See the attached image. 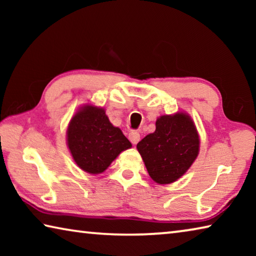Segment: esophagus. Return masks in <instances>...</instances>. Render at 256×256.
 <instances>
[{
  "label": "esophagus",
  "mask_w": 256,
  "mask_h": 256,
  "mask_svg": "<svg viewBox=\"0 0 256 256\" xmlns=\"http://www.w3.org/2000/svg\"><path fill=\"white\" fill-rule=\"evenodd\" d=\"M128 138L133 144H136L140 141V133L138 131H131L128 133Z\"/></svg>",
  "instance_id": "obj_1"
}]
</instances>
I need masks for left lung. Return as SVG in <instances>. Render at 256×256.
Wrapping results in <instances>:
<instances>
[{
    "instance_id": "8db88e82",
    "label": "left lung",
    "mask_w": 256,
    "mask_h": 256,
    "mask_svg": "<svg viewBox=\"0 0 256 256\" xmlns=\"http://www.w3.org/2000/svg\"><path fill=\"white\" fill-rule=\"evenodd\" d=\"M198 134L184 112L164 115L156 131L136 144L149 175L156 183L170 184L183 176L198 157Z\"/></svg>"
}]
</instances>
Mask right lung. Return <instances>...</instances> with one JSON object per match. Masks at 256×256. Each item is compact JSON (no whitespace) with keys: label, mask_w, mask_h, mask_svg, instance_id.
<instances>
[{"label":"right lung","mask_w":256,"mask_h":256,"mask_svg":"<svg viewBox=\"0 0 256 256\" xmlns=\"http://www.w3.org/2000/svg\"><path fill=\"white\" fill-rule=\"evenodd\" d=\"M68 146L74 162L89 174L106 170L122 151L132 144L112 126L102 108L86 105L73 116L68 128Z\"/></svg>","instance_id":"add662e5"}]
</instances>
